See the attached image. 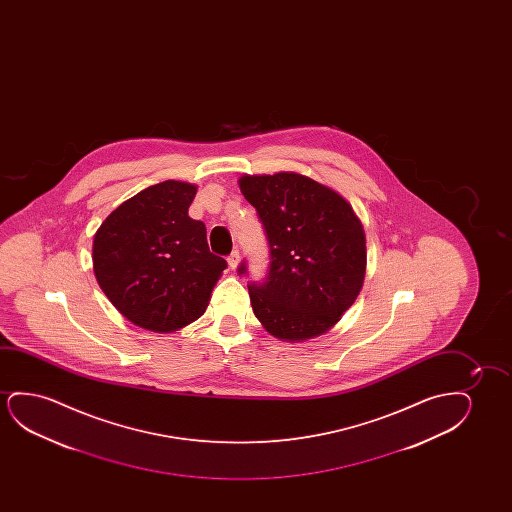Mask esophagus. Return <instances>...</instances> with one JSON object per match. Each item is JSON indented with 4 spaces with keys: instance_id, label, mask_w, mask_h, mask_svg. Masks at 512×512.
Returning <instances> with one entry per match:
<instances>
[{
    "instance_id": "34e87169",
    "label": "esophagus",
    "mask_w": 512,
    "mask_h": 512,
    "mask_svg": "<svg viewBox=\"0 0 512 512\" xmlns=\"http://www.w3.org/2000/svg\"><path fill=\"white\" fill-rule=\"evenodd\" d=\"M239 259H241V253H239V250H234V252H232L231 255L227 257L229 267H231V269H236V267H238L239 264Z\"/></svg>"
}]
</instances>
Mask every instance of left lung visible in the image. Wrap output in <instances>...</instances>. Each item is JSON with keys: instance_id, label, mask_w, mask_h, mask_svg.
I'll list each match as a JSON object with an SVG mask.
<instances>
[{"instance_id": "8db88e82", "label": "left lung", "mask_w": 512, "mask_h": 512, "mask_svg": "<svg viewBox=\"0 0 512 512\" xmlns=\"http://www.w3.org/2000/svg\"><path fill=\"white\" fill-rule=\"evenodd\" d=\"M259 217L269 267L250 281L253 313L267 332L302 341L339 322L365 276V236L350 204L334 190L297 173L239 178ZM238 274L248 276L243 260Z\"/></svg>"}]
</instances>
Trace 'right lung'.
Listing matches in <instances>:
<instances>
[{"mask_svg": "<svg viewBox=\"0 0 512 512\" xmlns=\"http://www.w3.org/2000/svg\"><path fill=\"white\" fill-rule=\"evenodd\" d=\"M190 183H155L112 211L94 236L99 287L127 320L173 332L197 320L227 267L210 252L206 227L189 217Z\"/></svg>", "mask_w": 512, "mask_h": 512, "instance_id": "add662e5", "label": "right lung"}]
</instances>
